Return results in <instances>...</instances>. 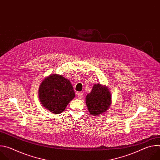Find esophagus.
Listing matches in <instances>:
<instances>
[{
	"label": "esophagus",
	"mask_w": 160,
	"mask_h": 160,
	"mask_svg": "<svg viewBox=\"0 0 160 160\" xmlns=\"http://www.w3.org/2000/svg\"><path fill=\"white\" fill-rule=\"evenodd\" d=\"M77 97H78V99H82V98L83 97V94L81 93V92H77Z\"/></svg>",
	"instance_id": "34e87169"
}]
</instances>
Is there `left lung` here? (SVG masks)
<instances>
[{
  "label": "left lung",
  "instance_id": "1",
  "mask_svg": "<svg viewBox=\"0 0 160 160\" xmlns=\"http://www.w3.org/2000/svg\"><path fill=\"white\" fill-rule=\"evenodd\" d=\"M85 102L91 115H101L111 106L112 101L110 90L105 85L94 84L91 92L87 95Z\"/></svg>",
  "mask_w": 160,
  "mask_h": 160
}]
</instances>
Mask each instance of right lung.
<instances>
[{"instance_id": "right-lung-1", "label": "right lung", "mask_w": 160, "mask_h": 160, "mask_svg": "<svg viewBox=\"0 0 160 160\" xmlns=\"http://www.w3.org/2000/svg\"><path fill=\"white\" fill-rule=\"evenodd\" d=\"M75 97L70 81L61 75L45 77L38 88V98L43 107L54 114H60Z\"/></svg>"}]
</instances>
